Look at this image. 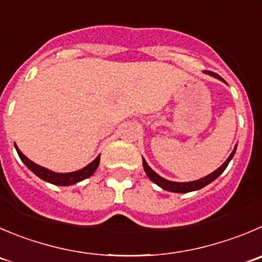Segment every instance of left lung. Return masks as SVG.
<instances>
[{
    "mask_svg": "<svg viewBox=\"0 0 262 262\" xmlns=\"http://www.w3.org/2000/svg\"><path fill=\"white\" fill-rule=\"evenodd\" d=\"M204 73L206 74H210V76L215 77V78L217 79H221V81H224L223 78H221L219 74L213 73V72L211 71H204ZM236 150V146L234 148V150L231 151V154L229 156V158L226 159L225 162L223 163V166H220L216 171H213L212 173H210L208 176H204V178L199 179V180H195V181H189V183H176V181H170V180H166V179L161 178V176L158 175L157 172H154L153 170H151L150 167H149V164L146 163L145 159L143 158V166H144V170H145L146 175H148V178L150 179L151 181H153L154 184H157L158 186H161L162 189H164V190H168V191H173V193H189V191H194V190H199V189L204 188L206 185H208L210 183H212L213 180H216V179L219 178V176L221 175V173L225 171V168L228 167L229 162L231 161V158L234 157V153H235Z\"/></svg>",
    "mask_w": 262,
    "mask_h": 262,
    "instance_id": "left-lung-1",
    "label": "left lung"
}]
</instances>
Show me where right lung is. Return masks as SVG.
Wrapping results in <instances>:
<instances>
[{"label": "right lung", "instance_id": "obj_1", "mask_svg": "<svg viewBox=\"0 0 262 262\" xmlns=\"http://www.w3.org/2000/svg\"><path fill=\"white\" fill-rule=\"evenodd\" d=\"M15 149H16L17 154L20 157V159L23 161V163L28 167L29 170L34 173V175L38 176L39 179L42 180L47 181L50 184H54V185H61V186H67V185H72V184L79 183V181L84 180V179L90 178L92 173L95 172L96 168L99 167V162H100V156L96 157L94 161L91 162L90 164H87L86 167H83L82 170L74 171V172H68V173H58V172H52V171L47 170L45 167L38 166L34 162H32L31 159L27 158L19 148L16 146V144H14Z\"/></svg>", "mask_w": 262, "mask_h": 262}]
</instances>
